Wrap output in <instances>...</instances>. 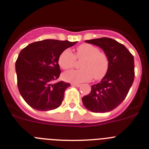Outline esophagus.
<instances>
[{
    "label": "esophagus",
    "mask_w": 149,
    "mask_h": 149,
    "mask_svg": "<svg viewBox=\"0 0 149 149\" xmlns=\"http://www.w3.org/2000/svg\"><path fill=\"white\" fill-rule=\"evenodd\" d=\"M71 85L72 86H76V87H79V86H81V85L79 84H75V83H72Z\"/></svg>",
    "instance_id": "obj_1"
}]
</instances>
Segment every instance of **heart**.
<instances>
[{
  "instance_id": "obj_1",
  "label": "heart",
  "mask_w": 149,
  "mask_h": 149,
  "mask_svg": "<svg viewBox=\"0 0 149 149\" xmlns=\"http://www.w3.org/2000/svg\"><path fill=\"white\" fill-rule=\"evenodd\" d=\"M76 58L84 59L81 63V70H71L63 74L67 81L81 83L89 81L93 77L96 80L103 79L109 69V59L105 53L89 43H83L77 48L76 57L70 49L63 51L58 58L62 69L68 70L74 65Z\"/></svg>"
}]
</instances>
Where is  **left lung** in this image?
I'll return each mask as SVG.
<instances>
[{"instance_id": "8db88e82", "label": "left lung", "mask_w": 149, "mask_h": 149, "mask_svg": "<svg viewBox=\"0 0 149 149\" xmlns=\"http://www.w3.org/2000/svg\"><path fill=\"white\" fill-rule=\"evenodd\" d=\"M85 42L103 50L109 59V69L99 83L91 86L89 94L83 97V104L93 113L111 111L124 101L132 85L134 57L124 45L113 38L103 37Z\"/></svg>"}]
</instances>
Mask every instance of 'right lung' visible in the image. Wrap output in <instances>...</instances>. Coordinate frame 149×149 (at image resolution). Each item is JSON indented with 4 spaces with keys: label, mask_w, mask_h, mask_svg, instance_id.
<instances>
[{
    "label": "right lung",
    "mask_w": 149,
    "mask_h": 149,
    "mask_svg": "<svg viewBox=\"0 0 149 149\" xmlns=\"http://www.w3.org/2000/svg\"><path fill=\"white\" fill-rule=\"evenodd\" d=\"M77 43L46 39L30 43L20 51L15 63L17 86L29 106L48 111L61 106L70 84L63 81L53 83L61 74L58 58Z\"/></svg>",
    "instance_id": "1"
}]
</instances>
